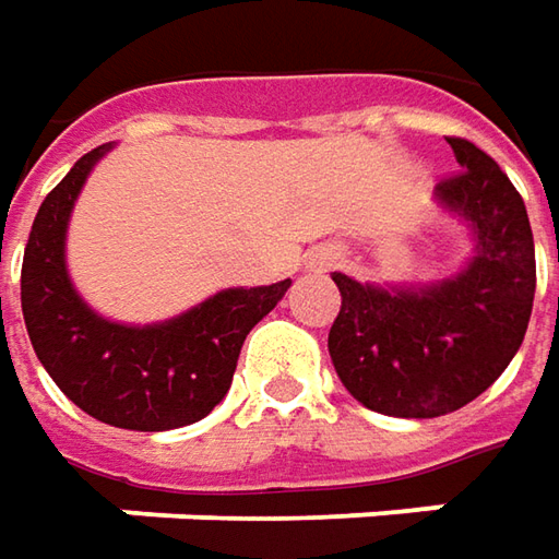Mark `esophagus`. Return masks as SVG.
Instances as JSON below:
<instances>
[{"mask_svg": "<svg viewBox=\"0 0 559 559\" xmlns=\"http://www.w3.org/2000/svg\"><path fill=\"white\" fill-rule=\"evenodd\" d=\"M340 260H343V257H340V250H324V253H318L316 265L318 269H334Z\"/></svg>", "mask_w": 559, "mask_h": 559, "instance_id": "obj_1", "label": "esophagus"}]
</instances>
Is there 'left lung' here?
Here are the masks:
<instances>
[{
  "mask_svg": "<svg viewBox=\"0 0 559 559\" xmlns=\"http://www.w3.org/2000/svg\"><path fill=\"white\" fill-rule=\"evenodd\" d=\"M461 169L436 198L471 222V265L420 290H380L334 272L328 349L343 386L390 417H439L486 393L526 337L535 243L520 191L486 151L445 139Z\"/></svg>",
  "mask_w": 559,
  "mask_h": 559,
  "instance_id": "1",
  "label": "left lung"
}]
</instances>
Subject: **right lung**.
<instances>
[{
  "label": "right lung",
  "mask_w": 559,
  "mask_h": 559,
  "mask_svg": "<svg viewBox=\"0 0 559 559\" xmlns=\"http://www.w3.org/2000/svg\"><path fill=\"white\" fill-rule=\"evenodd\" d=\"M107 147L83 154L39 206L24 250L21 309L36 356L73 405L123 430H176L219 405L243 340L278 306L290 281L222 290L147 328L95 316L68 278L64 235L73 201Z\"/></svg>",
  "instance_id": "add662e5"
}]
</instances>
